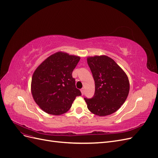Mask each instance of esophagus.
I'll use <instances>...</instances> for the list:
<instances>
[{"instance_id":"esophagus-1","label":"esophagus","mask_w":158,"mask_h":158,"mask_svg":"<svg viewBox=\"0 0 158 158\" xmlns=\"http://www.w3.org/2000/svg\"><path fill=\"white\" fill-rule=\"evenodd\" d=\"M81 93H82V95L84 94V88H82V89H81Z\"/></svg>"}]
</instances>
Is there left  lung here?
Wrapping results in <instances>:
<instances>
[{"label":"left lung","mask_w":158,"mask_h":158,"mask_svg":"<svg viewBox=\"0 0 158 158\" xmlns=\"http://www.w3.org/2000/svg\"><path fill=\"white\" fill-rule=\"evenodd\" d=\"M95 81V94L84 98L89 111L98 116L111 114L121 107L128 97L130 84L128 76L114 60L106 55L87 59Z\"/></svg>","instance_id":"obj_1"}]
</instances>
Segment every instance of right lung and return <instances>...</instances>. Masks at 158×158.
<instances>
[{
	"instance_id": "obj_1",
	"label": "right lung",
	"mask_w": 158,
	"mask_h": 158,
	"mask_svg": "<svg viewBox=\"0 0 158 158\" xmlns=\"http://www.w3.org/2000/svg\"><path fill=\"white\" fill-rule=\"evenodd\" d=\"M80 59L78 56L56 52L35 69L31 91L33 99L43 111L60 115L67 112L76 97L81 95L72 76Z\"/></svg>"
}]
</instances>
